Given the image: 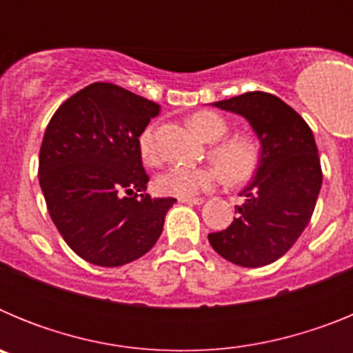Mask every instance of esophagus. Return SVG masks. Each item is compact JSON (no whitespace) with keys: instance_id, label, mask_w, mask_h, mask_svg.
I'll list each match as a JSON object with an SVG mask.
<instances>
[{"instance_id":"34e87169","label":"esophagus","mask_w":353,"mask_h":353,"mask_svg":"<svg viewBox=\"0 0 353 353\" xmlns=\"http://www.w3.org/2000/svg\"><path fill=\"white\" fill-rule=\"evenodd\" d=\"M179 201L185 205H201L205 199L203 198H179Z\"/></svg>"}]
</instances>
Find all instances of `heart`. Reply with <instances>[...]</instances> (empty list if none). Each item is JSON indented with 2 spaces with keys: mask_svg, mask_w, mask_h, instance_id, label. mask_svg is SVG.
Segmentation results:
<instances>
[{
  "mask_svg": "<svg viewBox=\"0 0 353 353\" xmlns=\"http://www.w3.org/2000/svg\"><path fill=\"white\" fill-rule=\"evenodd\" d=\"M191 127L205 141H217L228 132V121L214 111H199L191 117ZM138 148L148 166L161 162L155 127L148 125L138 138ZM212 161L219 166L230 182H245L260 164V145L249 134H233L210 148ZM221 180L217 168H170L155 180V189L162 196L192 198L199 192L210 191Z\"/></svg>",
  "mask_w": 353,
  "mask_h": 353,
  "instance_id": "b5f03b06",
  "label": "heart"
}]
</instances>
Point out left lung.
Segmentation results:
<instances>
[{"instance_id":"obj_1","label":"left lung","mask_w":353,"mask_h":353,"mask_svg":"<svg viewBox=\"0 0 353 353\" xmlns=\"http://www.w3.org/2000/svg\"><path fill=\"white\" fill-rule=\"evenodd\" d=\"M244 117L261 145L256 176L240 192L245 201L236 217L208 242L224 260L263 267L292 248L310 223L322 187V166L313 130L288 104L265 92L215 102Z\"/></svg>"}]
</instances>
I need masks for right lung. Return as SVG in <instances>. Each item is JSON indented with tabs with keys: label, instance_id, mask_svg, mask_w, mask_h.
<instances>
[{
	"label": "right lung",
	"instance_id": "obj_1",
	"mask_svg": "<svg viewBox=\"0 0 353 353\" xmlns=\"http://www.w3.org/2000/svg\"><path fill=\"white\" fill-rule=\"evenodd\" d=\"M161 105L93 83L58 108L43 134L39 182L52 223L77 256L120 267L154 248L174 198H150L138 138Z\"/></svg>",
	"mask_w": 353,
	"mask_h": 353
}]
</instances>
